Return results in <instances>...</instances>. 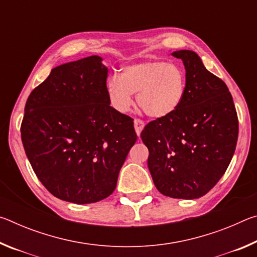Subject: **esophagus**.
I'll return each instance as SVG.
<instances>
[{
	"mask_svg": "<svg viewBox=\"0 0 257 257\" xmlns=\"http://www.w3.org/2000/svg\"><path fill=\"white\" fill-rule=\"evenodd\" d=\"M134 125H135V130H136L137 136H141L142 130L144 129V127H145L144 121L139 120V119H135V120H134Z\"/></svg>",
	"mask_w": 257,
	"mask_h": 257,
	"instance_id": "esophagus-1",
	"label": "esophagus"
}]
</instances>
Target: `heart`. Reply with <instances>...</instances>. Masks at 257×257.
<instances>
[{
    "instance_id": "b5f03b06",
    "label": "heart",
    "mask_w": 257,
    "mask_h": 257,
    "mask_svg": "<svg viewBox=\"0 0 257 257\" xmlns=\"http://www.w3.org/2000/svg\"><path fill=\"white\" fill-rule=\"evenodd\" d=\"M187 89L186 72L176 63L150 60L125 66L120 78L106 82L111 105L125 113L133 105V94L147 115L163 119L173 114L184 102Z\"/></svg>"
}]
</instances>
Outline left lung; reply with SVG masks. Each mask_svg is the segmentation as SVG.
<instances>
[{
    "label": "left lung",
    "mask_w": 257,
    "mask_h": 257,
    "mask_svg": "<svg viewBox=\"0 0 257 257\" xmlns=\"http://www.w3.org/2000/svg\"><path fill=\"white\" fill-rule=\"evenodd\" d=\"M171 55L185 66L184 102L170 116L147 124L141 137L160 193L194 199L208 193L229 167L237 145L238 118L227 85L204 67L194 51Z\"/></svg>",
    "instance_id": "8db88e82"
}]
</instances>
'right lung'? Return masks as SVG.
Masks as SVG:
<instances>
[{"instance_id":"obj_1","label":"right lung","mask_w":257,"mask_h":257,"mask_svg":"<svg viewBox=\"0 0 257 257\" xmlns=\"http://www.w3.org/2000/svg\"><path fill=\"white\" fill-rule=\"evenodd\" d=\"M102 61L92 55L52 69L25 106L26 155L45 188L66 202L110 196L137 141L134 120L110 105Z\"/></svg>"}]
</instances>
